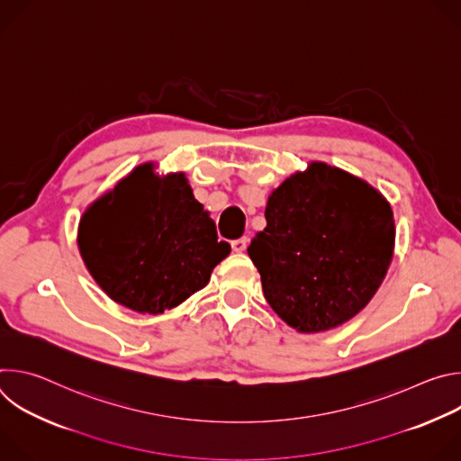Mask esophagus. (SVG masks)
I'll list each match as a JSON object with an SVG mask.
<instances>
[{
    "instance_id": "34e87169",
    "label": "esophagus",
    "mask_w": 461,
    "mask_h": 461,
    "mask_svg": "<svg viewBox=\"0 0 461 461\" xmlns=\"http://www.w3.org/2000/svg\"><path fill=\"white\" fill-rule=\"evenodd\" d=\"M246 246H248V237H240V239H237V240H231V248H233V251H237V253L244 251Z\"/></svg>"
}]
</instances>
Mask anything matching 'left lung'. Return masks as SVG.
Listing matches in <instances>:
<instances>
[{"label": "left lung", "instance_id": "8db88e82", "mask_svg": "<svg viewBox=\"0 0 461 461\" xmlns=\"http://www.w3.org/2000/svg\"><path fill=\"white\" fill-rule=\"evenodd\" d=\"M248 255L274 312L297 332L336 328L359 313L390 267L396 228L384 196L324 162L288 176L267 204Z\"/></svg>", "mask_w": 461, "mask_h": 461}]
</instances>
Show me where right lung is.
Segmentation results:
<instances>
[{"mask_svg":"<svg viewBox=\"0 0 461 461\" xmlns=\"http://www.w3.org/2000/svg\"><path fill=\"white\" fill-rule=\"evenodd\" d=\"M82 258L118 304L162 313L203 290L231 251L184 173L142 164L95 201L78 228Z\"/></svg>","mask_w":461,"mask_h":461,"instance_id":"right-lung-1","label":"right lung"}]
</instances>
